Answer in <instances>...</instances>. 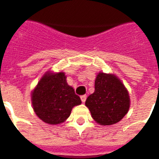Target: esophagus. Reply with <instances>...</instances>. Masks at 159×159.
I'll list each match as a JSON object with an SVG mask.
<instances>
[{
    "label": "esophagus",
    "mask_w": 159,
    "mask_h": 159,
    "mask_svg": "<svg viewBox=\"0 0 159 159\" xmlns=\"http://www.w3.org/2000/svg\"><path fill=\"white\" fill-rule=\"evenodd\" d=\"M80 98H81V101L83 102H84L86 101L87 96H86V95H82V96H81V97H80Z\"/></svg>",
    "instance_id": "34e87169"
}]
</instances>
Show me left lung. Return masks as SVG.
<instances>
[{
  "label": "left lung",
  "instance_id": "1",
  "mask_svg": "<svg viewBox=\"0 0 159 159\" xmlns=\"http://www.w3.org/2000/svg\"><path fill=\"white\" fill-rule=\"evenodd\" d=\"M95 90L86 99L85 106L93 119L101 125L119 122L130 108L129 93L114 74L99 72L96 76Z\"/></svg>",
  "mask_w": 159,
  "mask_h": 159
}]
</instances>
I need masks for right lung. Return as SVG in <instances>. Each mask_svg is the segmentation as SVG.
<instances>
[{
	"mask_svg": "<svg viewBox=\"0 0 159 159\" xmlns=\"http://www.w3.org/2000/svg\"><path fill=\"white\" fill-rule=\"evenodd\" d=\"M33 108L39 118L50 125L64 122L80 98L66 82L64 72L47 71L31 93Z\"/></svg>",
	"mask_w": 159,
	"mask_h": 159,
	"instance_id": "1",
	"label": "right lung"
}]
</instances>
